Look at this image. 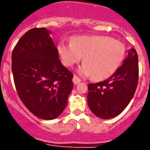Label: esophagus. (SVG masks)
<instances>
[{
  "mask_svg": "<svg viewBox=\"0 0 150 150\" xmlns=\"http://www.w3.org/2000/svg\"><path fill=\"white\" fill-rule=\"evenodd\" d=\"M72 81H73V83H74V84L77 85V84H79V82H81V81H82V80L80 79L78 77V76H76V75H74Z\"/></svg>",
  "mask_w": 150,
  "mask_h": 150,
  "instance_id": "34e87169",
  "label": "esophagus"
}]
</instances>
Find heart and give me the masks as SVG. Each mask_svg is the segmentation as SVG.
<instances>
[{
    "label": "heart",
    "mask_w": 150,
    "mask_h": 150,
    "mask_svg": "<svg viewBox=\"0 0 150 150\" xmlns=\"http://www.w3.org/2000/svg\"><path fill=\"white\" fill-rule=\"evenodd\" d=\"M57 51L63 64L72 67L81 61L79 73L103 80L111 76L123 62L125 47L121 41L107 36H80L73 37L70 43L61 42Z\"/></svg>",
    "instance_id": "1"
}]
</instances>
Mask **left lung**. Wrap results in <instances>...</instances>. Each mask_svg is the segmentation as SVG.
Instances as JSON below:
<instances>
[{
    "mask_svg": "<svg viewBox=\"0 0 150 150\" xmlns=\"http://www.w3.org/2000/svg\"><path fill=\"white\" fill-rule=\"evenodd\" d=\"M139 80L136 50L132 48L123 64L107 79L88 85V105L96 116L110 119L120 114L130 103Z\"/></svg>",
    "mask_w": 150,
    "mask_h": 150,
    "instance_id": "left-lung-1",
    "label": "left lung"
}]
</instances>
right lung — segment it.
<instances>
[{
    "label": "right lung",
    "mask_w": 150,
    "mask_h": 150,
    "mask_svg": "<svg viewBox=\"0 0 150 150\" xmlns=\"http://www.w3.org/2000/svg\"><path fill=\"white\" fill-rule=\"evenodd\" d=\"M50 33L45 28L27 31L11 54L18 95L29 111L43 120L63 112L73 88V74L61 64Z\"/></svg>",
    "instance_id": "right-lung-1"
}]
</instances>
